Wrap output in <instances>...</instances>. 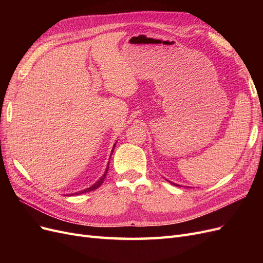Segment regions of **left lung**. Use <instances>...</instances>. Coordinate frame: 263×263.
<instances>
[{
  "label": "left lung",
  "instance_id": "1",
  "mask_svg": "<svg viewBox=\"0 0 263 263\" xmlns=\"http://www.w3.org/2000/svg\"><path fill=\"white\" fill-rule=\"evenodd\" d=\"M166 181H169V180H166ZM171 184H173V185H176V186H181V185H179V184H177V183H173V182H171V181H169Z\"/></svg>",
  "mask_w": 263,
  "mask_h": 263
}]
</instances>
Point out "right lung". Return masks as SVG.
Returning <instances> with one entry per match:
<instances>
[{
    "mask_svg": "<svg viewBox=\"0 0 263 263\" xmlns=\"http://www.w3.org/2000/svg\"><path fill=\"white\" fill-rule=\"evenodd\" d=\"M117 142V141H116ZM116 142L114 144V146H113V149H112V153H110V156H109V159H110V157H112V154H113V151H114V149H115V146H116ZM108 164H109V161H108V163H107V166H106V170H105V172L103 173V176L94 183L93 185H91L90 187H86V189H84V190H82V191H79V192H76V193H72V194H67V195H77V194H82V193H86V192H90V191H93V190H97L99 186H101V184L103 182H104V179L106 178V176H107V171H108Z\"/></svg>",
    "mask_w": 263,
    "mask_h": 263,
    "instance_id": "obj_1",
    "label": "right lung"
}]
</instances>
